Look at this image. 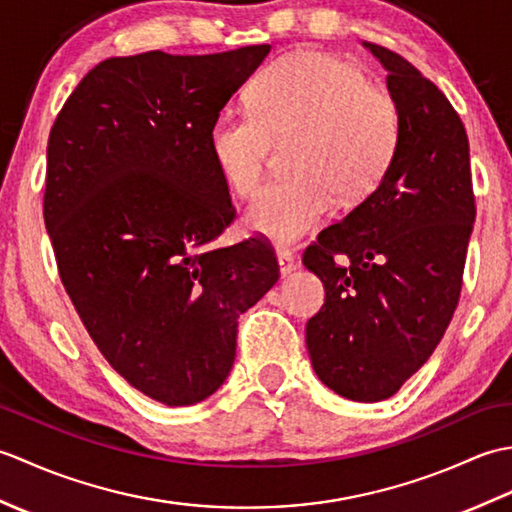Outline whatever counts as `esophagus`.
I'll list each match as a JSON object with an SVG mask.
<instances>
[{
    "label": "esophagus",
    "instance_id": "esophagus-1",
    "mask_svg": "<svg viewBox=\"0 0 512 512\" xmlns=\"http://www.w3.org/2000/svg\"><path fill=\"white\" fill-rule=\"evenodd\" d=\"M277 262H279V270H281V275H290L292 270L297 268V257L292 255V253H288V250H279L277 253Z\"/></svg>",
    "mask_w": 512,
    "mask_h": 512
}]
</instances>
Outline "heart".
Here are the masks:
<instances>
[{
	"label": "heart",
	"instance_id": "heart-1",
	"mask_svg": "<svg viewBox=\"0 0 512 512\" xmlns=\"http://www.w3.org/2000/svg\"><path fill=\"white\" fill-rule=\"evenodd\" d=\"M288 178L266 182L246 226L288 244L328 215L332 198L372 195L400 147V110L369 85L363 70L323 52H295L270 63L250 92V110L226 107L209 127V151L237 195L262 178L273 138L292 136Z\"/></svg>",
	"mask_w": 512,
	"mask_h": 512
}]
</instances>
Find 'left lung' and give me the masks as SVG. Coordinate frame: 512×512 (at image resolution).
I'll use <instances>...</instances> for the list:
<instances>
[{
  "label": "left lung",
  "mask_w": 512,
  "mask_h": 512,
  "mask_svg": "<svg viewBox=\"0 0 512 512\" xmlns=\"http://www.w3.org/2000/svg\"><path fill=\"white\" fill-rule=\"evenodd\" d=\"M363 46L387 70L400 147L378 189L303 253V266L325 286L306 345L323 385L343 398L378 402L427 363L449 328L475 195L469 138L447 96L400 54Z\"/></svg>",
  "instance_id": "8db88e82"
}]
</instances>
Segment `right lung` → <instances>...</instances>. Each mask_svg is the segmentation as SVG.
<instances>
[{
    "instance_id": "obj_1",
    "label": "right lung",
    "mask_w": 512,
    "mask_h": 512,
    "mask_svg": "<svg viewBox=\"0 0 512 512\" xmlns=\"http://www.w3.org/2000/svg\"><path fill=\"white\" fill-rule=\"evenodd\" d=\"M268 52L105 59L50 129L43 220L65 292L105 361L162 405L220 389L239 314L279 279L262 239L215 244L235 209L209 151Z\"/></svg>"
}]
</instances>
